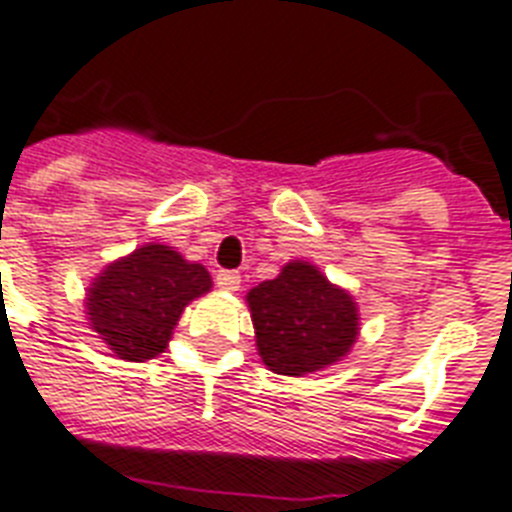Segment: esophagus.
<instances>
[{"label": "esophagus", "instance_id": "1", "mask_svg": "<svg viewBox=\"0 0 512 512\" xmlns=\"http://www.w3.org/2000/svg\"><path fill=\"white\" fill-rule=\"evenodd\" d=\"M215 281L217 287L225 289V292H236L241 287V276L236 271H217Z\"/></svg>", "mask_w": 512, "mask_h": 512}]
</instances>
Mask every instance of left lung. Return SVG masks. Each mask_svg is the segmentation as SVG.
<instances>
[{"mask_svg": "<svg viewBox=\"0 0 512 512\" xmlns=\"http://www.w3.org/2000/svg\"><path fill=\"white\" fill-rule=\"evenodd\" d=\"M257 350L276 374L316 372L340 361L356 342L358 313L348 292L308 263H289L247 295Z\"/></svg>", "mask_w": 512, "mask_h": 512, "instance_id": "obj_1", "label": "left lung"}]
</instances>
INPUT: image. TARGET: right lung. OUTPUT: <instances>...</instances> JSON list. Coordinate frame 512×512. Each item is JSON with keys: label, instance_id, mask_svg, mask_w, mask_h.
<instances>
[{"label": "right lung", "instance_id": "1", "mask_svg": "<svg viewBox=\"0 0 512 512\" xmlns=\"http://www.w3.org/2000/svg\"><path fill=\"white\" fill-rule=\"evenodd\" d=\"M209 287L204 265L188 263L172 247L148 244L95 279L87 295L90 327L119 358L146 361L167 348L185 305Z\"/></svg>", "mask_w": 512, "mask_h": 512}]
</instances>
